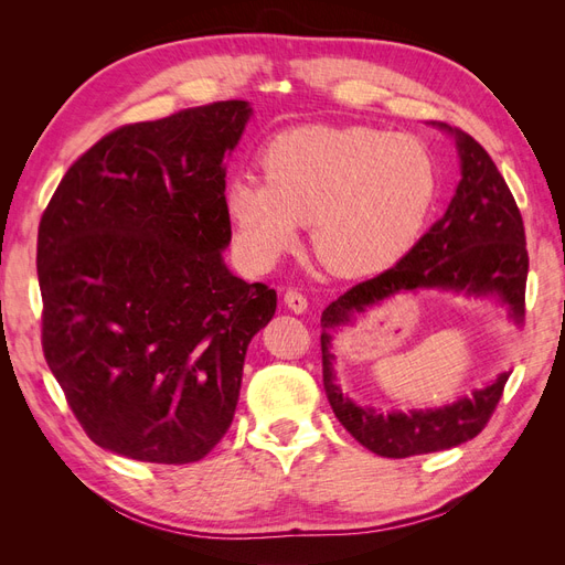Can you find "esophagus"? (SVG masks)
Wrapping results in <instances>:
<instances>
[{
	"mask_svg": "<svg viewBox=\"0 0 565 565\" xmlns=\"http://www.w3.org/2000/svg\"><path fill=\"white\" fill-rule=\"evenodd\" d=\"M285 306H287L289 311L303 313L306 309H309V301H306L303 292H299L297 287H292V289H287V292H285Z\"/></svg>",
	"mask_w": 565,
	"mask_h": 565,
	"instance_id": "34e87169",
	"label": "esophagus"
}]
</instances>
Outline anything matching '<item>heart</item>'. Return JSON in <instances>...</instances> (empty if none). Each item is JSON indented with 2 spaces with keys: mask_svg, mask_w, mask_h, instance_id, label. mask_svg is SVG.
I'll list each match as a JSON object with an SVG mask.
<instances>
[{
  "mask_svg": "<svg viewBox=\"0 0 565 565\" xmlns=\"http://www.w3.org/2000/svg\"><path fill=\"white\" fill-rule=\"evenodd\" d=\"M264 172L224 188L237 252L270 268L311 224L318 259L341 276L396 262L417 241L438 195V167L424 141L372 127L311 125L280 134Z\"/></svg>",
  "mask_w": 565,
  "mask_h": 565,
  "instance_id": "obj_1",
  "label": "heart"
}]
</instances>
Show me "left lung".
Here are the masks:
<instances>
[{
  "instance_id": "left-lung-1",
  "label": "left lung",
  "mask_w": 565,
  "mask_h": 565,
  "mask_svg": "<svg viewBox=\"0 0 565 565\" xmlns=\"http://www.w3.org/2000/svg\"><path fill=\"white\" fill-rule=\"evenodd\" d=\"M443 127L455 134L461 162V181L446 214L396 266L353 285L320 318L324 328L320 334L322 384L337 419L361 446L393 459L448 450L476 438L498 407L509 372L483 391H473L471 398H459L440 409L374 413L372 407H358L344 398L334 384L328 330L349 322L351 313H363L372 303L417 287L465 289L476 297L494 295L509 303L516 320L525 311L527 249L519 204L486 148L467 131Z\"/></svg>"
}]
</instances>
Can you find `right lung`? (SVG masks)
<instances>
[{
	"label": "right lung",
	"instance_id": "right-lung-1",
	"mask_svg": "<svg viewBox=\"0 0 565 565\" xmlns=\"http://www.w3.org/2000/svg\"><path fill=\"white\" fill-rule=\"evenodd\" d=\"M247 100L117 127L79 156L38 231L42 351L96 446L191 465L224 438L278 295L226 268V158Z\"/></svg>",
	"mask_w": 565,
	"mask_h": 565
}]
</instances>
